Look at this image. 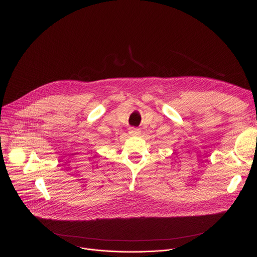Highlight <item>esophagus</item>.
Instances as JSON below:
<instances>
[{
  "label": "esophagus",
  "mask_w": 257,
  "mask_h": 257,
  "mask_svg": "<svg viewBox=\"0 0 257 257\" xmlns=\"http://www.w3.org/2000/svg\"><path fill=\"white\" fill-rule=\"evenodd\" d=\"M129 133L131 134V136H133V137H137V136H140L141 131H140V129H138V128H130Z\"/></svg>",
  "instance_id": "34e87169"
}]
</instances>
